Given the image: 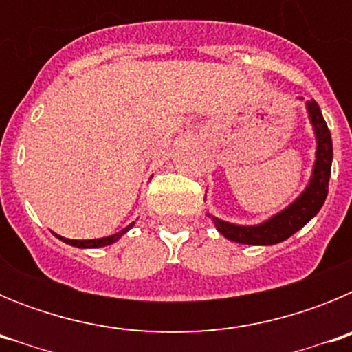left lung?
Here are the masks:
<instances>
[{
    "label": "left lung",
    "mask_w": 352,
    "mask_h": 352,
    "mask_svg": "<svg viewBox=\"0 0 352 352\" xmlns=\"http://www.w3.org/2000/svg\"><path fill=\"white\" fill-rule=\"evenodd\" d=\"M303 100V96H300ZM305 109L309 114V121L312 125L314 138H316V160L312 166V174L301 194L291 204L272 214L266 220L252 226H241L227 220L219 219L214 214L208 213L213 220L217 231L223 238L243 245H275L291 238L303 226L319 213L328 195V183L331 176V160H333V144H331V133L322 118L321 109L316 100L305 102ZM206 199V197H204Z\"/></svg>",
    "instance_id": "1"
}]
</instances>
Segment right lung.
Instances as JSON below:
<instances>
[{
    "label": "right lung",
    "mask_w": 352,
    "mask_h": 352,
    "mask_svg": "<svg viewBox=\"0 0 352 352\" xmlns=\"http://www.w3.org/2000/svg\"><path fill=\"white\" fill-rule=\"evenodd\" d=\"M135 222H132L130 226H126L125 229H121L120 232H114V234L111 236H104V238H96V239H68V238H63V236L56 234V238H60L63 243L67 245H72V247H77V248H100V247H107V245H113L116 243L118 239L121 238V236L125 234V232H129L130 229H132V226Z\"/></svg>",
    "instance_id": "obj_1"
}]
</instances>
